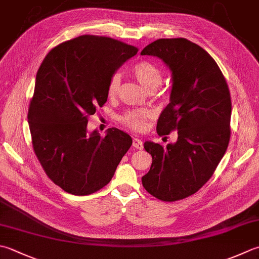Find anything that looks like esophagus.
<instances>
[{"instance_id": "1", "label": "esophagus", "mask_w": 259, "mask_h": 259, "mask_svg": "<svg viewBox=\"0 0 259 259\" xmlns=\"http://www.w3.org/2000/svg\"><path fill=\"white\" fill-rule=\"evenodd\" d=\"M133 147H134V148H136V149H139V150L143 149V147H144L143 141H141L138 138H134V140H133Z\"/></svg>"}]
</instances>
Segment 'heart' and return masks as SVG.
I'll use <instances>...</instances> for the list:
<instances>
[{"label":"heart","instance_id":"obj_1","mask_svg":"<svg viewBox=\"0 0 259 259\" xmlns=\"http://www.w3.org/2000/svg\"><path fill=\"white\" fill-rule=\"evenodd\" d=\"M133 74L137 80L141 84V86L147 91L156 90L161 83L163 79V73L157 67L156 65L149 62H139L137 63L133 67ZM121 83L120 74H114L111 77L109 85H108V94L109 96H114L118 93ZM149 111H129L122 116V121L134 130H143L146 125V120L150 118Z\"/></svg>","mask_w":259,"mask_h":259}]
</instances>
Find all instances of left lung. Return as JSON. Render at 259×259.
<instances>
[{
  "mask_svg": "<svg viewBox=\"0 0 259 259\" xmlns=\"http://www.w3.org/2000/svg\"><path fill=\"white\" fill-rule=\"evenodd\" d=\"M141 55L158 57L171 73L169 103L157 121V134L177 130L174 144H144L153 163L141 181L161 201L185 199L210 180L229 145V89L215 60L185 38L158 39Z\"/></svg>",
  "mask_w": 259,
  "mask_h": 259,
  "instance_id": "8db88e82",
  "label": "left lung"
}]
</instances>
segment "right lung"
Listing matches in <instances>:
<instances>
[{
    "label": "right lung",
    "instance_id": "obj_1",
    "mask_svg": "<svg viewBox=\"0 0 259 259\" xmlns=\"http://www.w3.org/2000/svg\"><path fill=\"white\" fill-rule=\"evenodd\" d=\"M138 48L108 37L79 35L50 50L40 65L28 111L32 146L56 185L88 195L112 180L133 145L131 137L110 128L89 134V116L108 100L112 76Z\"/></svg>",
    "mask_w": 259,
    "mask_h": 259
}]
</instances>
